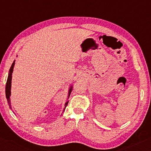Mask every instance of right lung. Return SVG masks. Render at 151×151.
Wrapping results in <instances>:
<instances>
[{
	"label": "right lung",
	"instance_id": "add662e5",
	"mask_svg": "<svg viewBox=\"0 0 151 151\" xmlns=\"http://www.w3.org/2000/svg\"><path fill=\"white\" fill-rule=\"evenodd\" d=\"M14 64H15V60L13 62L12 64L10 67V70H9V76H8V78H7V81H6V88H5V93H6V97L7 99V102L8 104L9 105L10 109L12 110V107H11V103H10V96H11V84H12V73L13 72V70H14ZM72 88H73V86L71 85L70 86V88H69L68 90V99H67V101L65 104V107L63 111L65 110L66 106L68 105V99L70 97V93L71 91H72Z\"/></svg>",
	"mask_w": 151,
	"mask_h": 151
}]
</instances>
